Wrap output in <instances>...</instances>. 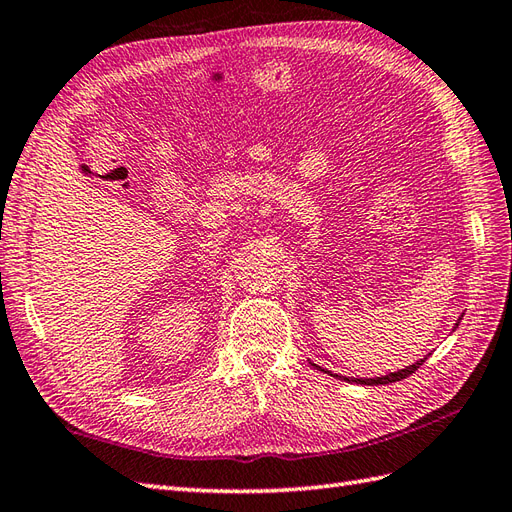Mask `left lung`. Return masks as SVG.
Segmentation results:
<instances>
[{
	"label": "left lung",
	"mask_w": 512,
	"mask_h": 512,
	"mask_svg": "<svg viewBox=\"0 0 512 512\" xmlns=\"http://www.w3.org/2000/svg\"><path fill=\"white\" fill-rule=\"evenodd\" d=\"M460 319H463V315H460L458 321L454 323V330L458 328ZM426 360H428V356H423V358L417 360V363L408 365V367H404V369H397V371H393V373H386V376H380V378H350V376H339V373H332V371L323 369V367H319V365H315V363H310V365H313V367L319 369V371H323V373H328V376H332V378H339V380H345V382L365 384V386H380V384H391V382H397V380H404V378H408V376H413V373H415L423 363H426Z\"/></svg>",
	"instance_id": "1"
}]
</instances>
